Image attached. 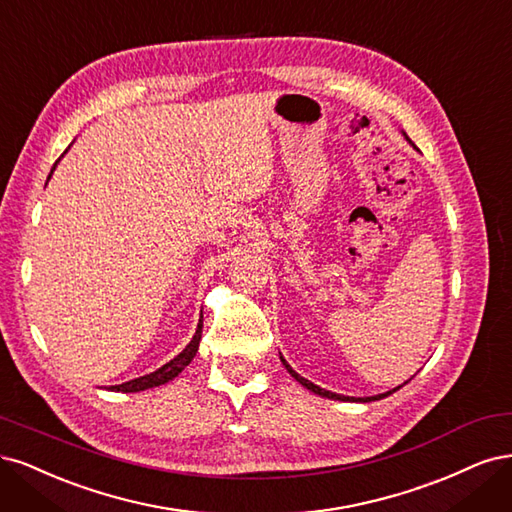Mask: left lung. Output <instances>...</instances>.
Instances as JSON below:
<instances>
[{"mask_svg": "<svg viewBox=\"0 0 512 512\" xmlns=\"http://www.w3.org/2000/svg\"><path fill=\"white\" fill-rule=\"evenodd\" d=\"M404 138L408 140V136L404 134ZM410 142V140H408ZM412 146H415V144H412ZM280 361H283V366L287 368V372L295 378V381H298L300 385H304L306 389H310L312 393H317V395H321V398H329V400H340V402H374V400H383V398H387V395H391L393 391H398L400 387H395V389H391V391H387V393H378V395H372V398H349V395H340V393H332V391H327V389H321L319 385H315V383H310V381H306V378L304 376H300L298 372H295L289 364H287V361L283 359V357H280Z\"/></svg>", "mask_w": 512, "mask_h": 512, "instance_id": "left-lung-1", "label": "left lung"}]
</instances>
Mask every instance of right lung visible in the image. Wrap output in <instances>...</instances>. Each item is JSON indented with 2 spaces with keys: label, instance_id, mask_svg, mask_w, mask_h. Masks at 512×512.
I'll use <instances>...</instances> for the list:
<instances>
[{
  "label": "right lung",
  "instance_id": "1",
  "mask_svg": "<svg viewBox=\"0 0 512 512\" xmlns=\"http://www.w3.org/2000/svg\"><path fill=\"white\" fill-rule=\"evenodd\" d=\"M63 157V155H61ZM59 157V159H61ZM59 159L55 161V166L59 163ZM53 166V170H55ZM51 170V174H53ZM51 174H48V178H51ZM200 340H202V319L200 323H197V329H195V336L191 338V342L185 346L183 353H178L174 359H170L166 366H161L159 370L151 372V374H144L140 378H134V381H127L123 385H112L110 391H123V393H136V391H144V389H151V387H159V385H166L170 383L172 378H176L180 372H183L189 364L191 359L195 357L197 353V346H200Z\"/></svg>",
  "mask_w": 512,
  "mask_h": 512
}]
</instances>
